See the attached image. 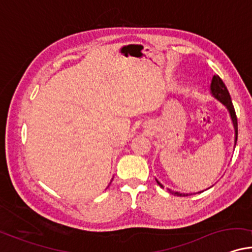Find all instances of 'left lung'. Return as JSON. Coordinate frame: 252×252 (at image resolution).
Returning <instances> with one entry per match:
<instances>
[{"mask_svg": "<svg viewBox=\"0 0 252 252\" xmlns=\"http://www.w3.org/2000/svg\"><path fill=\"white\" fill-rule=\"evenodd\" d=\"M210 91H212L213 95L216 99H219L220 101L222 102L223 105H225V107L229 110V113H230L232 124H234V128H235V145L237 142V134H238V127H237V117H236V112L234 108V105H232L230 94H229L228 89L223 83V80L220 78L219 76H214L212 79V84H210ZM158 185L160 186L161 188H163V186L158 181ZM169 192L173 195H176V196H188V194H181V192L178 191H173L169 189Z\"/></svg>", "mask_w": 252, "mask_h": 252, "instance_id": "1", "label": "left lung"}]
</instances>
